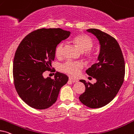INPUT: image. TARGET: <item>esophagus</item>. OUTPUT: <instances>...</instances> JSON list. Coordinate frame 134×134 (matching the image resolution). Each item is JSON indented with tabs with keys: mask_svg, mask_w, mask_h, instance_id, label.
<instances>
[{
	"mask_svg": "<svg viewBox=\"0 0 134 134\" xmlns=\"http://www.w3.org/2000/svg\"><path fill=\"white\" fill-rule=\"evenodd\" d=\"M69 80L71 81V82H73V83L77 82V80L74 79V78H72V77H69Z\"/></svg>",
	"mask_w": 134,
	"mask_h": 134,
	"instance_id": "esophagus-1",
	"label": "esophagus"
}]
</instances>
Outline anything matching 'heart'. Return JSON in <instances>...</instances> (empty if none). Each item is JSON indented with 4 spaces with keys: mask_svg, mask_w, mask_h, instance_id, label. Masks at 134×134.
I'll return each mask as SVG.
<instances>
[{
    "mask_svg": "<svg viewBox=\"0 0 134 134\" xmlns=\"http://www.w3.org/2000/svg\"><path fill=\"white\" fill-rule=\"evenodd\" d=\"M73 42L82 52H87V54L89 58H92L93 54L88 50H91L93 46L92 39L88 36L84 34H80L75 36L72 39ZM64 48L63 43H60L57 47L55 50V55L57 57H61L63 55ZM83 68L82 63L80 62L68 61L66 62L62 66V70L66 74L71 76H77L79 74L80 70Z\"/></svg>",
    "mask_w": 134,
    "mask_h": 134,
    "instance_id": "heart-1",
    "label": "heart"
}]
</instances>
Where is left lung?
<instances>
[{"label": "left lung", "mask_w": 134, "mask_h": 134, "mask_svg": "<svg viewBox=\"0 0 134 134\" xmlns=\"http://www.w3.org/2000/svg\"><path fill=\"white\" fill-rule=\"evenodd\" d=\"M98 40L100 46L98 63L86 70V73L97 80L95 84L84 83L86 90L79 100L90 108H98L111 102L124 82L125 62L122 51L116 40L97 29H88Z\"/></svg>", "instance_id": "left-lung-1"}]
</instances>
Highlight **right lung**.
<instances>
[{
	"mask_svg": "<svg viewBox=\"0 0 134 134\" xmlns=\"http://www.w3.org/2000/svg\"><path fill=\"white\" fill-rule=\"evenodd\" d=\"M70 34L60 28L37 29L26 36L17 48L13 64L14 84L20 98L33 108L51 107L68 81L61 72L55 73L54 79L44 78L43 73L51 70L57 46Z\"/></svg>",
	"mask_w": 134,
	"mask_h": 134,
	"instance_id": "obj_1",
	"label": "right lung"
}]
</instances>
